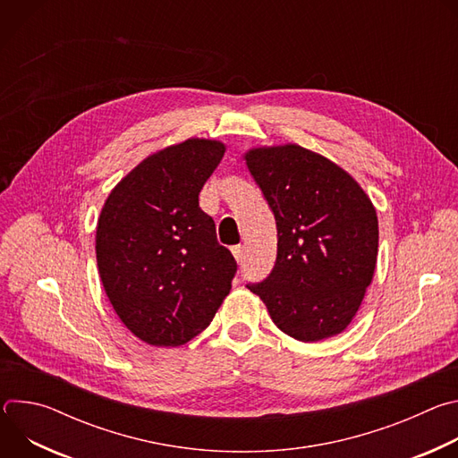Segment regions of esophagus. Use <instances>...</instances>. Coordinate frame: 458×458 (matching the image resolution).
Segmentation results:
<instances>
[{
	"label": "esophagus",
	"instance_id": "obj_1",
	"mask_svg": "<svg viewBox=\"0 0 458 458\" xmlns=\"http://www.w3.org/2000/svg\"><path fill=\"white\" fill-rule=\"evenodd\" d=\"M232 253H233V257L237 259V263H242V259H244V246H242V244L233 246V248H232Z\"/></svg>",
	"mask_w": 458,
	"mask_h": 458
}]
</instances>
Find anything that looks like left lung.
Wrapping results in <instances>:
<instances>
[{"mask_svg":"<svg viewBox=\"0 0 458 458\" xmlns=\"http://www.w3.org/2000/svg\"><path fill=\"white\" fill-rule=\"evenodd\" d=\"M244 159L277 225L276 267L248 290L297 341L344 332L377 265L369 198L341 166L299 145L253 148Z\"/></svg>","mask_w":458,"mask_h":458,"instance_id":"left-lung-1","label":"left lung"}]
</instances>
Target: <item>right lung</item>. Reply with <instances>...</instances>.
Here are the masks:
<instances>
[{
  "label": "right lung",
  "instance_id": "add662e5",
  "mask_svg": "<svg viewBox=\"0 0 458 458\" xmlns=\"http://www.w3.org/2000/svg\"><path fill=\"white\" fill-rule=\"evenodd\" d=\"M225 150L219 141L186 140L148 156L117 182L98 219L106 297L152 346H181L201 334L230 293L237 263L199 207Z\"/></svg>",
  "mask_w": 458,
  "mask_h": 458
}]
</instances>
